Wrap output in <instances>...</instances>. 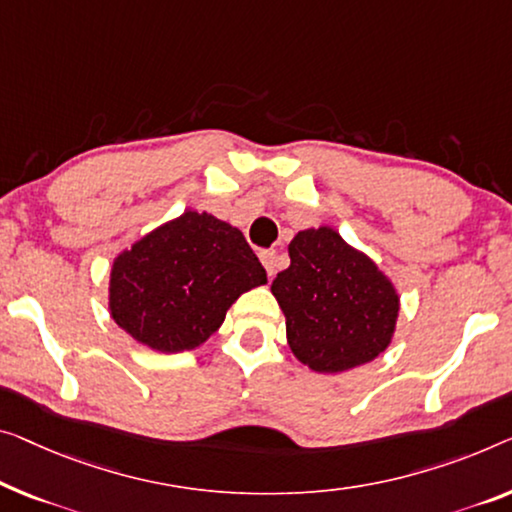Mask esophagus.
Wrapping results in <instances>:
<instances>
[{"mask_svg": "<svg viewBox=\"0 0 512 512\" xmlns=\"http://www.w3.org/2000/svg\"><path fill=\"white\" fill-rule=\"evenodd\" d=\"M259 259H262L266 273H269V276H276V269H278V253H276V250H262V253H259Z\"/></svg>", "mask_w": 512, "mask_h": 512, "instance_id": "34e87169", "label": "esophagus"}]
</instances>
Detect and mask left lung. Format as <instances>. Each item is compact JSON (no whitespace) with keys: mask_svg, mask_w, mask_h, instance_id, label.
Returning <instances> with one entry per match:
<instances>
[{"mask_svg":"<svg viewBox=\"0 0 512 512\" xmlns=\"http://www.w3.org/2000/svg\"><path fill=\"white\" fill-rule=\"evenodd\" d=\"M289 269L271 292L287 319L294 356L315 372L352 370L393 338L400 299L370 257L331 227L303 230L289 243Z\"/></svg>","mask_w":512,"mask_h":512,"instance_id":"obj_1","label":"left lung"}]
</instances>
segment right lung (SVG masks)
Here are the masks:
<instances>
[{
    "label": "right lung",
    "instance_id": "add662e5",
    "mask_svg": "<svg viewBox=\"0 0 512 512\" xmlns=\"http://www.w3.org/2000/svg\"><path fill=\"white\" fill-rule=\"evenodd\" d=\"M266 282L246 236L211 213L186 211L114 259L110 315L156 352L195 349L230 305Z\"/></svg>",
    "mask_w": 512,
    "mask_h": 512
}]
</instances>
